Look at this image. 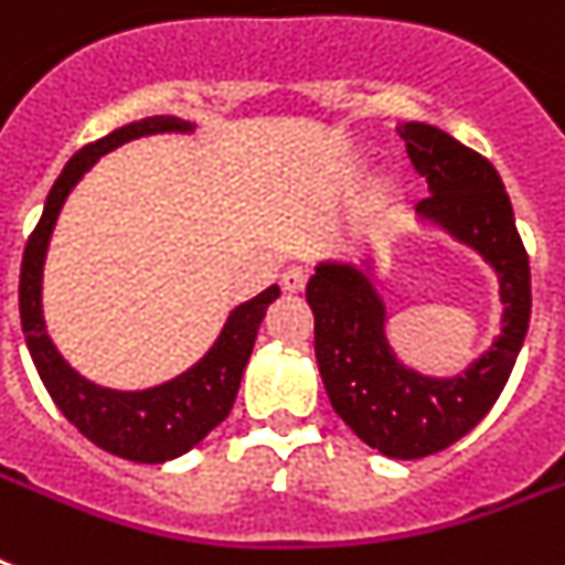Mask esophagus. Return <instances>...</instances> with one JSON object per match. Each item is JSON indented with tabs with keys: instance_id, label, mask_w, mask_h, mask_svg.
<instances>
[{
	"instance_id": "1",
	"label": "esophagus",
	"mask_w": 565,
	"mask_h": 565,
	"mask_svg": "<svg viewBox=\"0 0 565 565\" xmlns=\"http://www.w3.org/2000/svg\"><path fill=\"white\" fill-rule=\"evenodd\" d=\"M305 284H308V273H305L301 266H290V269H284L281 273L284 292H301L305 290Z\"/></svg>"
}]
</instances>
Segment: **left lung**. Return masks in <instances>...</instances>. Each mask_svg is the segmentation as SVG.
<instances>
[{
  "label": "left lung",
  "instance_id": "8db88e82",
  "mask_svg": "<svg viewBox=\"0 0 565 565\" xmlns=\"http://www.w3.org/2000/svg\"><path fill=\"white\" fill-rule=\"evenodd\" d=\"M398 135L430 190L416 204L419 220L475 248L499 273V340L460 375L430 377L395 361L386 308L366 269L319 264L308 305L319 375L337 416L381 455L416 460L466 437L508 384L531 322V266L504 184L483 154L425 122H404Z\"/></svg>",
  "mask_w": 565,
  "mask_h": 565
}]
</instances>
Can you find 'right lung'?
<instances>
[{
  "mask_svg": "<svg viewBox=\"0 0 565 565\" xmlns=\"http://www.w3.org/2000/svg\"><path fill=\"white\" fill-rule=\"evenodd\" d=\"M167 131H193V126L175 117H146L75 152L49 190L43 216L38 228L31 231L25 252H22L20 269L22 334L52 402L90 443L135 463H167V460L188 455L190 448L199 446L228 416L237 398L239 377L255 349L257 328L264 322L266 308L281 296V290L273 284L269 290L231 310L228 322L222 326L211 352L188 372H181L179 377L161 386L119 393V390H108L82 377L61 358L46 334L43 305H40L43 264H46V248L57 213L64 207L70 190L82 181L84 172L90 170L102 154L137 137L167 135Z\"/></svg>",
  "mask_w": 565,
  "mask_h": 565,
  "instance_id": "1",
  "label": "right lung"
}]
</instances>
